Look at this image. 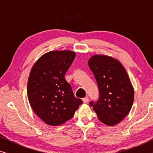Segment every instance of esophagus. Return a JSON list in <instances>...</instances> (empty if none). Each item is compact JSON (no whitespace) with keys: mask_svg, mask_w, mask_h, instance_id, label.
Segmentation results:
<instances>
[{"mask_svg":"<svg viewBox=\"0 0 153 153\" xmlns=\"http://www.w3.org/2000/svg\"><path fill=\"white\" fill-rule=\"evenodd\" d=\"M83 103H88V102H89V100H88V97H85V98H83Z\"/></svg>","mask_w":153,"mask_h":153,"instance_id":"1","label":"esophagus"}]
</instances>
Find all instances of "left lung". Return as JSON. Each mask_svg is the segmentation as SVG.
<instances>
[{
  "label": "left lung",
  "instance_id": "8db88e82",
  "mask_svg": "<svg viewBox=\"0 0 153 153\" xmlns=\"http://www.w3.org/2000/svg\"><path fill=\"white\" fill-rule=\"evenodd\" d=\"M88 65L100 93L97 101L90 102V105L104 124L119 123L130 111L134 102V89L126 70L120 62L106 56H92Z\"/></svg>",
  "mask_w": 153,
  "mask_h": 153
}]
</instances>
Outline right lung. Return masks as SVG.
Listing matches in <instances>:
<instances>
[{
  "label": "right lung",
  "instance_id": "right-lung-1",
  "mask_svg": "<svg viewBox=\"0 0 153 153\" xmlns=\"http://www.w3.org/2000/svg\"><path fill=\"white\" fill-rule=\"evenodd\" d=\"M75 56L70 51L48 52L31 70L27 85L29 103L37 116L49 125L63 124L74 116L83 103L75 97L65 79Z\"/></svg>",
  "mask_w": 153,
  "mask_h": 153
}]
</instances>
